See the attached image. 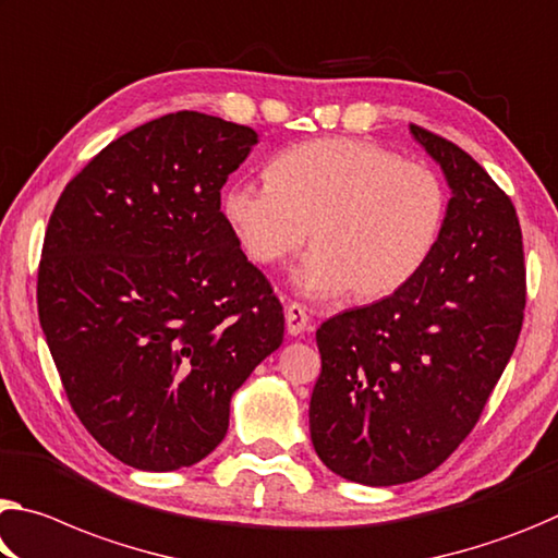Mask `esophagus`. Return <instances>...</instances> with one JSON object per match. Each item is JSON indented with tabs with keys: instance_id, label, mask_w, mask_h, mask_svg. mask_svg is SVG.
<instances>
[{
	"instance_id": "1",
	"label": "esophagus",
	"mask_w": 558,
	"mask_h": 558,
	"mask_svg": "<svg viewBox=\"0 0 558 558\" xmlns=\"http://www.w3.org/2000/svg\"><path fill=\"white\" fill-rule=\"evenodd\" d=\"M286 325H288V332L290 335H300L307 330V325H311V317H307V311L300 303H290L286 307Z\"/></svg>"
}]
</instances>
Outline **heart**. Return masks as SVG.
<instances>
[{
    "instance_id": "1",
    "label": "heart",
    "mask_w": 558,
    "mask_h": 558,
    "mask_svg": "<svg viewBox=\"0 0 558 558\" xmlns=\"http://www.w3.org/2000/svg\"><path fill=\"white\" fill-rule=\"evenodd\" d=\"M226 226L258 265L313 251L293 286L315 300H383L420 276L445 233L449 193L437 171L373 141L311 138L270 158L268 181H235Z\"/></svg>"
}]
</instances>
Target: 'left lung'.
<instances>
[{
  "instance_id": "left-lung-1",
  "label": "left lung",
  "mask_w": 558,
  "mask_h": 558,
  "mask_svg": "<svg viewBox=\"0 0 558 558\" xmlns=\"http://www.w3.org/2000/svg\"><path fill=\"white\" fill-rule=\"evenodd\" d=\"M452 189L445 233L410 286L320 325L311 439L327 470L414 482L474 429L517 348L526 303L511 198L452 141L410 126Z\"/></svg>"
}]
</instances>
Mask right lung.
<instances>
[{
	"instance_id": "1",
	"label": "right lung",
	"mask_w": 558,
	"mask_h": 558,
	"mask_svg": "<svg viewBox=\"0 0 558 558\" xmlns=\"http://www.w3.org/2000/svg\"><path fill=\"white\" fill-rule=\"evenodd\" d=\"M255 144L241 123L166 113L96 154L49 218L44 338L76 417L134 470L214 452L235 390L282 342L280 300L220 210Z\"/></svg>"
}]
</instances>
